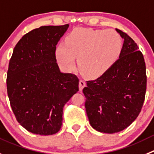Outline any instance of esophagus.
<instances>
[{"label": "esophagus", "instance_id": "1", "mask_svg": "<svg viewBox=\"0 0 154 154\" xmlns=\"http://www.w3.org/2000/svg\"><path fill=\"white\" fill-rule=\"evenodd\" d=\"M86 86V83L84 81V80H80V82H79V90H80V91H82L83 90V89H84V87Z\"/></svg>", "mask_w": 154, "mask_h": 154}]
</instances>
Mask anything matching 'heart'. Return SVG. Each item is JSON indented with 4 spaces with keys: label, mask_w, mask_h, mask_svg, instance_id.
Returning <instances> with one entry per match:
<instances>
[{
    "label": "heart",
    "mask_w": 154,
    "mask_h": 154,
    "mask_svg": "<svg viewBox=\"0 0 154 154\" xmlns=\"http://www.w3.org/2000/svg\"><path fill=\"white\" fill-rule=\"evenodd\" d=\"M123 41L113 29L76 28L66 36L55 50L60 67L70 71L75 67V57L80 72L87 78L100 77L109 70L120 57Z\"/></svg>",
    "instance_id": "1"
}]
</instances>
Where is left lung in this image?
Returning <instances> with one entry per match:
<instances>
[{
  "mask_svg": "<svg viewBox=\"0 0 154 154\" xmlns=\"http://www.w3.org/2000/svg\"><path fill=\"white\" fill-rule=\"evenodd\" d=\"M116 29L124 39L120 57L101 77L87 81L83 90L90 125L106 134L124 130L137 119L146 89L143 54L129 35Z\"/></svg>",
  "mask_w": 154,
  "mask_h": 154,
  "instance_id": "left-lung-1",
  "label": "left lung"
}]
</instances>
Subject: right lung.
Returning a JSON list of instances; mask_svg holds the SVG:
<instances>
[{
    "instance_id": "right-lung-1",
    "label": "right lung",
    "mask_w": 154,
    "mask_h": 154,
    "mask_svg": "<svg viewBox=\"0 0 154 154\" xmlns=\"http://www.w3.org/2000/svg\"><path fill=\"white\" fill-rule=\"evenodd\" d=\"M69 25L44 26L20 38L13 51L7 89L17 122L28 131L51 135L62 125L63 108L79 90V80L60 71L56 45Z\"/></svg>"
}]
</instances>
